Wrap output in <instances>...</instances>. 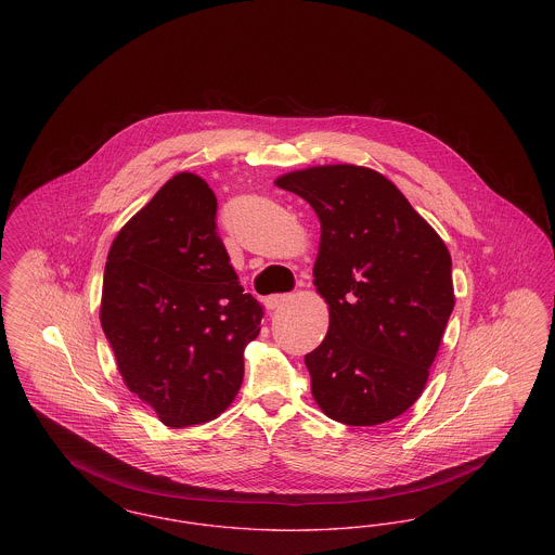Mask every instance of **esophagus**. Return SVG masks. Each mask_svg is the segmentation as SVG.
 I'll use <instances>...</instances> for the list:
<instances>
[{
    "label": "esophagus",
    "mask_w": 555,
    "mask_h": 555,
    "mask_svg": "<svg viewBox=\"0 0 555 555\" xmlns=\"http://www.w3.org/2000/svg\"><path fill=\"white\" fill-rule=\"evenodd\" d=\"M289 299V295H268L264 299V306L268 310H274L279 306H283Z\"/></svg>",
    "instance_id": "esophagus-1"
}]
</instances>
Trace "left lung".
Returning a JSON list of instances; mask_svg holds the SVG:
<instances>
[{
    "label": "left lung",
    "instance_id": "8db88e82",
    "mask_svg": "<svg viewBox=\"0 0 555 555\" xmlns=\"http://www.w3.org/2000/svg\"><path fill=\"white\" fill-rule=\"evenodd\" d=\"M322 235L314 285L331 310L304 360L322 412L349 426L387 423L423 393L453 310L446 243L383 175L351 164L285 175Z\"/></svg>",
    "mask_w": 555,
    "mask_h": 555
}]
</instances>
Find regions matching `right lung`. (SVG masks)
<instances>
[{
	"instance_id": "right-lung-1",
	"label": "right lung",
	"mask_w": 555,
	"mask_h": 555,
	"mask_svg": "<svg viewBox=\"0 0 555 555\" xmlns=\"http://www.w3.org/2000/svg\"><path fill=\"white\" fill-rule=\"evenodd\" d=\"M218 202L181 172L114 238L102 328L134 396L172 428L224 412L243 380V349L262 306L245 293L218 235Z\"/></svg>"
}]
</instances>
